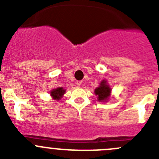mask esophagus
Returning a JSON list of instances; mask_svg holds the SVG:
<instances>
[{
	"instance_id": "1",
	"label": "esophagus",
	"mask_w": 159,
	"mask_h": 159,
	"mask_svg": "<svg viewBox=\"0 0 159 159\" xmlns=\"http://www.w3.org/2000/svg\"><path fill=\"white\" fill-rule=\"evenodd\" d=\"M81 84H82V81H77V84H78V86L81 85Z\"/></svg>"
}]
</instances>
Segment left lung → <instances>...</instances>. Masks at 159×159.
Here are the masks:
<instances>
[{
    "label": "left lung",
    "instance_id": "8db88e82",
    "mask_svg": "<svg viewBox=\"0 0 159 159\" xmlns=\"http://www.w3.org/2000/svg\"><path fill=\"white\" fill-rule=\"evenodd\" d=\"M111 89L108 85L106 80H103L100 82V86L95 89L94 93L98 96V101L100 102H106L109 99L110 95H111Z\"/></svg>",
    "mask_w": 159,
    "mask_h": 159
}]
</instances>
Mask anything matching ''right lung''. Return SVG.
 I'll list each match as a JSON object with an SVG mask.
<instances>
[{
  "label": "right lung",
  "instance_id": "1",
  "mask_svg": "<svg viewBox=\"0 0 159 159\" xmlns=\"http://www.w3.org/2000/svg\"><path fill=\"white\" fill-rule=\"evenodd\" d=\"M65 92L66 90L63 89V88H57V89H52L51 92H50V94H51L52 97L54 99V100H60L63 96L64 95Z\"/></svg>",
  "mask_w": 159,
  "mask_h": 159
}]
</instances>
